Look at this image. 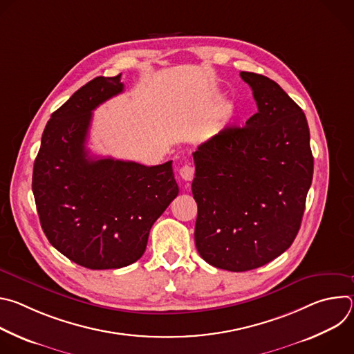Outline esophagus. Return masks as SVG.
Listing matches in <instances>:
<instances>
[{"label": "esophagus", "mask_w": 354, "mask_h": 354, "mask_svg": "<svg viewBox=\"0 0 354 354\" xmlns=\"http://www.w3.org/2000/svg\"><path fill=\"white\" fill-rule=\"evenodd\" d=\"M179 175H180V178H182L183 180L190 182V180L193 179L194 169H193V167H190L189 164H185L183 167H180V169H179Z\"/></svg>", "instance_id": "esophagus-1"}]
</instances>
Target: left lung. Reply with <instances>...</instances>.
Returning <instances> with one entry per match:
<instances>
[{
    "label": "left lung",
    "mask_w": 354,
    "mask_h": 354,
    "mask_svg": "<svg viewBox=\"0 0 354 354\" xmlns=\"http://www.w3.org/2000/svg\"><path fill=\"white\" fill-rule=\"evenodd\" d=\"M258 113L193 153L194 242L214 268L246 272L290 248L313 182L314 157L302 109L273 80L241 73Z\"/></svg>",
    "instance_id": "obj_1"
}]
</instances>
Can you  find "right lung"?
I'll return each mask as SVG.
<instances>
[{
  "instance_id": "obj_1",
  "label": "right lung",
  "mask_w": 354,
  "mask_h": 354,
  "mask_svg": "<svg viewBox=\"0 0 354 354\" xmlns=\"http://www.w3.org/2000/svg\"><path fill=\"white\" fill-rule=\"evenodd\" d=\"M120 77L93 78L52 113L33 165L32 190L48 242L93 270L138 261L151 227L179 193L172 161L145 167L89 157L92 112L123 92Z\"/></svg>"
}]
</instances>
